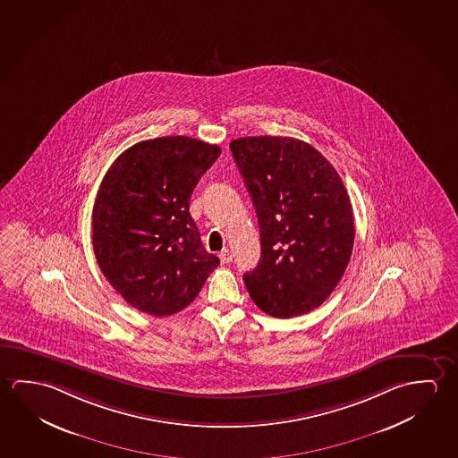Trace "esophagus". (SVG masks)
<instances>
[{"instance_id":"1","label":"esophagus","mask_w":458,"mask_h":458,"mask_svg":"<svg viewBox=\"0 0 458 458\" xmlns=\"http://www.w3.org/2000/svg\"><path fill=\"white\" fill-rule=\"evenodd\" d=\"M218 259H220V262L222 263H230L233 260V254L228 249H224V250L218 254Z\"/></svg>"}]
</instances>
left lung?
<instances>
[{"instance_id": "8db88e82", "label": "left lung", "mask_w": 458, "mask_h": 458, "mask_svg": "<svg viewBox=\"0 0 458 458\" xmlns=\"http://www.w3.org/2000/svg\"><path fill=\"white\" fill-rule=\"evenodd\" d=\"M252 198L262 255L242 279L255 305L275 318L319 307L345 273L354 222L345 185L329 161L293 137L230 143Z\"/></svg>"}]
</instances>
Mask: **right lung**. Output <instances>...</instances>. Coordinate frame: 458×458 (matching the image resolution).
<instances>
[{"instance_id":"add662e5","label":"right lung","mask_w":458,"mask_h":458,"mask_svg":"<svg viewBox=\"0 0 458 458\" xmlns=\"http://www.w3.org/2000/svg\"><path fill=\"white\" fill-rule=\"evenodd\" d=\"M220 151L185 135L143 140L123 151L100 183L94 254L114 291L143 313H179L220 263L190 216L196 183Z\"/></svg>"}]
</instances>
